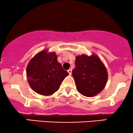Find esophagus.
Here are the masks:
<instances>
[{
	"mask_svg": "<svg viewBox=\"0 0 133 133\" xmlns=\"http://www.w3.org/2000/svg\"><path fill=\"white\" fill-rule=\"evenodd\" d=\"M68 72H69V75H71V74H72V70H71V69H69V70H68Z\"/></svg>",
	"mask_w": 133,
	"mask_h": 133,
	"instance_id": "esophagus-1",
	"label": "esophagus"
}]
</instances>
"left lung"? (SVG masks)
<instances>
[{"mask_svg": "<svg viewBox=\"0 0 133 133\" xmlns=\"http://www.w3.org/2000/svg\"><path fill=\"white\" fill-rule=\"evenodd\" d=\"M72 73L76 89L86 97H93L99 94L107 83V68L95 54L76 56L75 68Z\"/></svg>", "mask_w": 133, "mask_h": 133, "instance_id": "obj_1", "label": "left lung"}]
</instances>
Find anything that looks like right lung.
<instances>
[{
  "instance_id": "add662e5",
  "label": "right lung",
  "mask_w": 133,
  "mask_h": 133,
  "mask_svg": "<svg viewBox=\"0 0 133 133\" xmlns=\"http://www.w3.org/2000/svg\"><path fill=\"white\" fill-rule=\"evenodd\" d=\"M26 78L32 89L42 96H50L59 89L61 83L69 75L57 61L55 52L43 50L29 61Z\"/></svg>"
}]
</instances>
